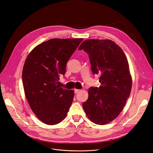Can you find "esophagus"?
I'll return each instance as SVG.
<instances>
[{
  "instance_id": "obj_1",
  "label": "esophagus",
  "mask_w": 153,
  "mask_h": 153,
  "mask_svg": "<svg viewBox=\"0 0 153 153\" xmlns=\"http://www.w3.org/2000/svg\"><path fill=\"white\" fill-rule=\"evenodd\" d=\"M79 91H80V90H79V89H75L74 90V93H77Z\"/></svg>"
}]
</instances>
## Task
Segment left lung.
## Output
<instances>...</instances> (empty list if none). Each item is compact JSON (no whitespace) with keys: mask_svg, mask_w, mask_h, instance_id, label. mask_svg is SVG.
I'll list each match as a JSON object with an SVG mask.
<instances>
[{"mask_svg":"<svg viewBox=\"0 0 153 153\" xmlns=\"http://www.w3.org/2000/svg\"><path fill=\"white\" fill-rule=\"evenodd\" d=\"M78 49L88 54L92 73L101 76V85L89 88L88 98L82 107L93 123L106 124L119 115L131 91L127 58L122 49L110 39H87Z\"/></svg>","mask_w":153,"mask_h":153,"instance_id":"1","label":"left lung"}]
</instances>
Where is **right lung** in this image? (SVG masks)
<instances>
[{
  "label": "right lung",
  "mask_w": 153,
  "mask_h": 153,
  "mask_svg": "<svg viewBox=\"0 0 153 153\" xmlns=\"http://www.w3.org/2000/svg\"><path fill=\"white\" fill-rule=\"evenodd\" d=\"M82 38H53L36 46L27 57L22 69L25 95L36 117L54 125L62 121L73 101L74 91L60 87L59 76Z\"/></svg>",
  "instance_id": "1"
}]
</instances>
